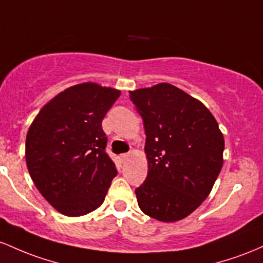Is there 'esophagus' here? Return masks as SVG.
<instances>
[{
	"label": "esophagus",
	"mask_w": 263,
	"mask_h": 263,
	"mask_svg": "<svg viewBox=\"0 0 263 263\" xmlns=\"http://www.w3.org/2000/svg\"><path fill=\"white\" fill-rule=\"evenodd\" d=\"M129 156H130V153H128V154H122L119 156V160L122 161V163H124V161H125Z\"/></svg>",
	"instance_id": "obj_1"
}]
</instances>
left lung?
Here are the masks:
<instances>
[{"instance_id":"left-lung-1","label":"left lung","mask_w":263,"mask_h":263,"mask_svg":"<svg viewBox=\"0 0 263 263\" xmlns=\"http://www.w3.org/2000/svg\"><path fill=\"white\" fill-rule=\"evenodd\" d=\"M145 129L147 176L138 205L161 222L187 217L211 193L223 164L225 140L199 99L170 83L130 90Z\"/></svg>"}]
</instances>
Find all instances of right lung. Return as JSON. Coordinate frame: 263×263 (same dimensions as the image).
I'll use <instances>...</instances> for the list:
<instances>
[{"label":"right lung","mask_w":263,"mask_h":263,"mask_svg":"<svg viewBox=\"0 0 263 263\" xmlns=\"http://www.w3.org/2000/svg\"><path fill=\"white\" fill-rule=\"evenodd\" d=\"M120 90L76 84L44 104L26 137V164L44 199L62 215L83 216L104 201L116 165L102 120Z\"/></svg>","instance_id":"obj_1"}]
</instances>
